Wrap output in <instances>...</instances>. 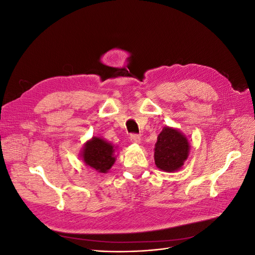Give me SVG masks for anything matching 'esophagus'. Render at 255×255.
I'll use <instances>...</instances> for the list:
<instances>
[{"label":"esophagus","instance_id":"34e87169","mask_svg":"<svg viewBox=\"0 0 255 255\" xmlns=\"http://www.w3.org/2000/svg\"><path fill=\"white\" fill-rule=\"evenodd\" d=\"M129 139L132 142H135V143H138L140 141V136L138 134H130L129 136Z\"/></svg>","mask_w":255,"mask_h":255}]
</instances>
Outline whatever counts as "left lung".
<instances>
[{
    "label": "left lung",
    "instance_id": "1",
    "mask_svg": "<svg viewBox=\"0 0 255 255\" xmlns=\"http://www.w3.org/2000/svg\"><path fill=\"white\" fill-rule=\"evenodd\" d=\"M189 144L182 133L171 128H164L157 137L154 152L155 165L160 170L176 171L187 159Z\"/></svg>",
    "mask_w": 255,
    "mask_h": 255
}]
</instances>
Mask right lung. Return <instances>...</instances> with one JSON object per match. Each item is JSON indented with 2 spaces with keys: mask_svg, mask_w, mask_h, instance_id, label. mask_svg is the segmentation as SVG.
<instances>
[{
  "mask_svg": "<svg viewBox=\"0 0 255 255\" xmlns=\"http://www.w3.org/2000/svg\"><path fill=\"white\" fill-rule=\"evenodd\" d=\"M114 146L101 139L94 137L84 146L82 156L85 163L101 173H106L115 163Z\"/></svg>",
  "mask_w": 255,
  "mask_h": 255,
  "instance_id": "obj_1",
  "label": "right lung"
}]
</instances>
